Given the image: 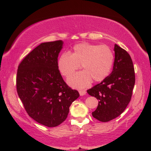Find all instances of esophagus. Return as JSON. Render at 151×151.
<instances>
[{
  "label": "esophagus",
  "mask_w": 151,
  "mask_h": 151,
  "mask_svg": "<svg viewBox=\"0 0 151 151\" xmlns=\"http://www.w3.org/2000/svg\"><path fill=\"white\" fill-rule=\"evenodd\" d=\"M79 94L81 96H83L86 94V90H79Z\"/></svg>",
  "instance_id": "obj_1"
}]
</instances>
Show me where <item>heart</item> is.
Wrapping results in <instances>:
<instances>
[{"instance_id":"b5f03b06","label":"heart","mask_w":151,"mask_h":151,"mask_svg":"<svg viewBox=\"0 0 151 151\" xmlns=\"http://www.w3.org/2000/svg\"><path fill=\"white\" fill-rule=\"evenodd\" d=\"M114 63V55L106 45L82 43L74 46L73 52L63 53L57 62L60 73L68 77L82 67L84 70L72 75L67 83L73 88H82L94 82H101L110 73Z\"/></svg>"}]
</instances>
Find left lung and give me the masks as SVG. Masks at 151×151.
Instances as JSON below:
<instances>
[{"label": "left lung", "instance_id": "1", "mask_svg": "<svg viewBox=\"0 0 151 151\" xmlns=\"http://www.w3.org/2000/svg\"><path fill=\"white\" fill-rule=\"evenodd\" d=\"M114 52L111 73L100 84L87 90L89 95L99 100L92 115L102 122L110 121L123 113L130 101L135 84L134 68L129 54L116 44Z\"/></svg>", "mask_w": 151, "mask_h": 151}]
</instances>
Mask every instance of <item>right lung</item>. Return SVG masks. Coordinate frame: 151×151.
<instances>
[{
	"label": "right lung",
	"instance_id": "obj_1",
	"mask_svg": "<svg viewBox=\"0 0 151 151\" xmlns=\"http://www.w3.org/2000/svg\"><path fill=\"white\" fill-rule=\"evenodd\" d=\"M62 40L41 43L18 67L16 86L28 115L48 127L58 126L66 119L69 107L80 96L66 84L58 69Z\"/></svg>",
	"mask_w": 151,
	"mask_h": 151
}]
</instances>
